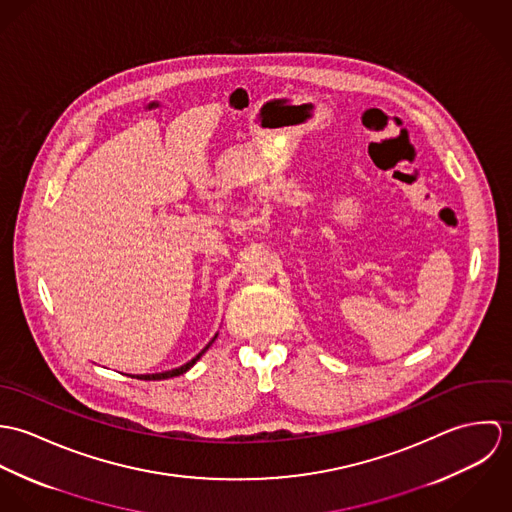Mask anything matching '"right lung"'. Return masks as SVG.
<instances>
[{"mask_svg": "<svg viewBox=\"0 0 512 512\" xmlns=\"http://www.w3.org/2000/svg\"><path fill=\"white\" fill-rule=\"evenodd\" d=\"M215 339H217V335L213 337V341L195 357V359H191L189 363H185L183 366H179V368H173V370H165V372H155V374H136V378H140V380H165V378H171V376H179V374H185L191 366L195 365L203 355H205V351L215 343ZM134 378V376H132Z\"/></svg>", "mask_w": 512, "mask_h": 512, "instance_id": "right-lung-1", "label": "right lung"}]
</instances>
